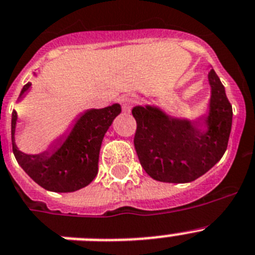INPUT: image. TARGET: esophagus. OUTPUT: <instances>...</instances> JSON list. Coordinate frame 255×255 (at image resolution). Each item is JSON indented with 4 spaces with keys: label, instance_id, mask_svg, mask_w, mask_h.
<instances>
[{
    "label": "esophagus",
    "instance_id": "1",
    "mask_svg": "<svg viewBox=\"0 0 255 255\" xmlns=\"http://www.w3.org/2000/svg\"><path fill=\"white\" fill-rule=\"evenodd\" d=\"M138 103V97L134 94H126L121 98V104H123L124 111H130L134 104Z\"/></svg>",
    "mask_w": 255,
    "mask_h": 255
}]
</instances>
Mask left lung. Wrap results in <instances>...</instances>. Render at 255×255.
<instances>
[{"instance_id": "obj_1", "label": "left lung", "mask_w": 255, "mask_h": 255, "mask_svg": "<svg viewBox=\"0 0 255 255\" xmlns=\"http://www.w3.org/2000/svg\"><path fill=\"white\" fill-rule=\"evenodd\" d=\"M205 113L191 120L171 116L156 104L135 106L134 145L149 177L165 183H190L209 171L227 149L232 106L214 69L208 75Z\"/></svg>"}]
</instances>
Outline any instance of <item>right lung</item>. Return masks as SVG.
<instances>
[{"mask_svg":"<svg viewBox=\"0 0 255 255\" xmlns=\"http://www.w3.org/2000/svg\"><path fill=\"white\" fill-rule=\"evenodd\" d=\"M36 77V72H33ZM32 84L24 85L16 103L29 93ZM121 113L115 103L106 108H90L78 113L69 129L47 144L45 151L36 154L21 152L15 143L18 113L11 115L12 152L25 173L38 186L51 192H75L93 182L98 174L99 151L107 130Z\"/></svg>","mask_w":255,"mask_h":255,"instance_id":"right-lung-1","label":"right lung"}]
</instances>
